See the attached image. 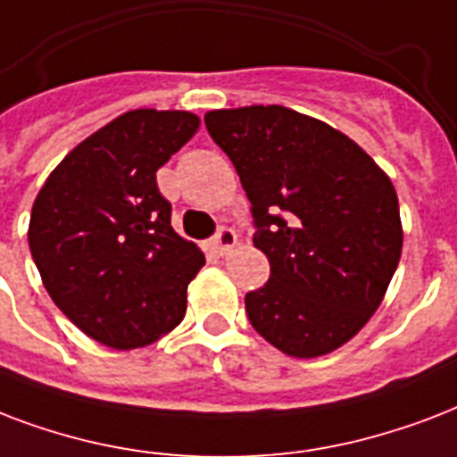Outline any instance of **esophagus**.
Segmentation results:
<instances>
[{
  "mask_svg": "<svg viewBox=\"0 0 457 457\" xmlns=\"http://www.w3.org/2000/svg\"><path fill=\"white\" fill-rule=\"evenodd\" d=\"M236 243H238V236H236V231L228 228V226H219L217 236L212 240V245H214V250H217L219 254L231 253L233 247H236Z\"/></svg>",
  "mask_w": 457,
  "mask_h": 457,
  "instance_id": "obj_1",
  "label": "esophagus"
}]
</instances>
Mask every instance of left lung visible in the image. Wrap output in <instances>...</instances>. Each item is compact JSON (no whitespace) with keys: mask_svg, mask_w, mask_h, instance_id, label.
<instances>
[{"mask_svg":"<svg viewBox=\"0 0 457 457\" xmlns=\"http://www.w3.org/2000/svg\"><path fill=\"white\" fill-rule=\"evenodd\" d=\"M204 126L238 171L271 271L245 295L247 320L286 355H327L377 312L398 267L394 183L348 136L278 104L207 112Z\"/></svg>","mask_w":457,"mask_h":457,"instance_id":"1","label":"left lung"}]
</instances>
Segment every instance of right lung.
Wrapping results in <instances>:
<instances>
[{
    "instance_id": "add662e5",
    "label": "right lung",
    "mask_w": 457,
    "mask_h": 457,
    "mask_svg": "<svg viewBox=\"0 0 457 457\" xmlns=\"http://www.w3.org/2000/svg\"><path fill=\"white\" fill-rule=\"evenodd\" d=\"M197 126L190 112H126L71 150L35 197L28 243L42 284L102 345L143 348L186 314L204 254L171 228L157 169Z\"/></svg>"
}]
</instances>
